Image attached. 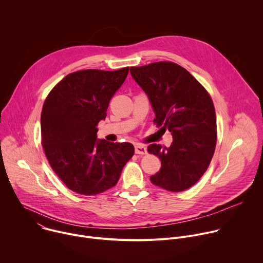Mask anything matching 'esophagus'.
<instances>
[{"mask_svg":"<svg viewBox=\"0 0 263 263\" xmlns=\"http://www.w3.org/2000/svg\"><path fill=\"white\" fill-rule=\"evenodd\" d=\"M135 154H138V155H144V154H146V148H145V146L140 145V144H136V145H135Z\"/></svg>","mask_w":263,"mask_h":263,"instance_id":"esophagus-1","label":"esophagus"}]
</instances>
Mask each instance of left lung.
Instances as JSON below:
<instances>
[{
  "label": "left lung",
  "mask_w": 263,
  "mask_h": 263,
  "mask_svg": "<svg viewBox=\"0 0 263 263\" xmlns=\"http://www.w3.org/2000/svg\"><path fill=\"white\" fill-rule=\"evenodd\" d=\"M130 72L151 101L154 124L173 135L168 147L147 146V152L161 160L160 171L149 180L168 192L189 190L207 171L214 154L217 135L212 99L189 70L171 61L132 66Z\"/></svg>",
  "instance_id": "8db88e82"
}]
</instances>
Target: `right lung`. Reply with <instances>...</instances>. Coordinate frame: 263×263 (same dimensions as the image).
Instances as JSON below:
<instances>
[{
  "mask_svg": "<svg viewBox=\"0 0 263 263\" xmlns=\"http://www.w3.org/2000/svg\"><path fill=\"white\" fill-rule=\"evenodd\" d=\"M129 67L82 69L68 73L48 95L42 111V144L47 159L67 189L95 196L117 185L134 155L129 142L98 140L111 98Z\"/></svg>",
  "mask_w": 263,
  "mask_h": 263,
  "instance_id": "1",
  "label": "right lung"
}]
</instances>
